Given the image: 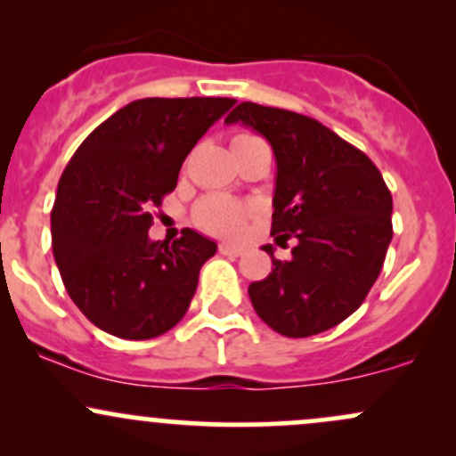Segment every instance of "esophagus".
<instances>
[{
  "mask_svg": "<svg viewBox=\"0 0 456 456\" xmlns=\"http://www.w3.org/2000/svg\"><path fill=\"white\" fill-rule=\"evenodd\" d=\"M218 251L223 255H232V257H240V255H244L247 248L242 247V244H232V242H223L218 247Z\"/></svg>",
  "mask_w": 456,
  "mask_h": 456,
  "instance_id": "34e87169",
  "label": "esophagus"
}]
</instances>
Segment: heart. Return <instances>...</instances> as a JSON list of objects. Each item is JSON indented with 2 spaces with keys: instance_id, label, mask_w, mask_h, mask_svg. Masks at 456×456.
Listing matches in <instances>:
<instances>
[{
  "instance_id": "1",
  "label": "heart",
  "mask_w": 456,
  "mask_h": 456,
  "mask_svg": "<svg viewBox=\"0 0 456 456\" xmlns=\"http://www.w3.org/2000/svg\"><path fill=\"white\" fill-rule=\"evenodd\" d=\"M255 212L253 205L240 203L236 199L209 194L194 208V223L209 233L218 236H236L242 232L247 218Z\"/></svg>"
}]
</instances>
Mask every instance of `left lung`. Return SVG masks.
<instances>
[{
    "mask_svg": "<svg viewBox=\"0 0 456 456\" xmlns=\"http://www.w3.org/2000/svg\"><path fill=\"white\" fill-rule=\"evenodd\" d=\"M262 134L277 159L274 242L288 262L248 285L257 316L285 338L327 331L368 297L392 242V194L372 159L316 118L244 102L224 118Z\"/></svg>",
    "mask_w": 456,
    "mask_h": 456,
    "instance_id": "obj_1",
    "label": "left lung"
}]
</instances>
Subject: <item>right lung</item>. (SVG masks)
<instances>
[{"label":"right lung","mask_w":456,"mask_h":456,"mask_svg":"<svg viewBox=\"0 0 456 456\" xmlns=\"http://www.w3.org/2000/svg\"><path fill=\"white\" fill-rule=\"evenodd\" d=\"M236 99H136L88 134L58 183L52 247L69 297L94 327L123 339L171 331L216 242L183 229L149 240L153 209L177 186L199 138Z\"/></svg>","instance_id":"1"}]
</instances>
